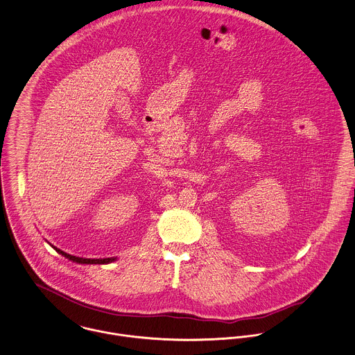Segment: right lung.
<instances>
[{"label":"right lung","instance_id":"obj_1","mask_svg":"<svg viewBox=\"0 0 355 355\" xmlns=\"http://www.w3.org/2000/svg\"><path fill=\"white\" fill-rule=\"evenodd\" d=\"M53 247V245H52ZM59 254H62L63 257H66L67 259H70L72 262H76V263H80V265H105V263H111V262H114L116 258H98V259H92V258H80V257H73V255H70V254H67V252H64V251H62V250H59V248H56V247H53Z\"/></svg>","mask_w":355,"mask_h":355}]
</instances>
